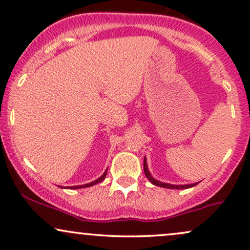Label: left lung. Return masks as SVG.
Wrapping results in <instances>:
<instances>
[{"mask_svg":"<svg viewBox=\"0 0 250 250\" xmlns=\"http://www.w3.org/2000/svg\"><path fill=\"white\" fill-rule=\"evenodd\" d=\"M144 171H145V175H146V177L148 178L149 182L154 186H158V187H162V188H167V189H189V188H192L197 186L198 183H193V184H184V186H176V184H169V183H162V182H160L158 180H155L152 175H150V172L148 170V167H147V162H146V158L144 159Z\"/></svg>","mask_w":250,"mask_h":250,"instance_id":"1","label":"left lung"}]
</instances>
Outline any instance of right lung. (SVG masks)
Returning a JSON list of instances; mask_svg holds the SVG:
<instances>
[{"mask_svg": "<svg viewBox=\"0 0 250 250\" xmlns=\"http://www.w3.org/2000/svg\"><path fill=\"white\" fill-rule=\"evenodd\" d=\"M106 171H107V169H106ZM106 171L104 172V174L102 175V176H101L100 178H97L96 181L91 182V183H88V184H83V186H75V187H70V189H81V188H89V187H91V186H95V184L100 183V182H102V181L104 180V178H105V176H106Z\"/></svg>", "mask_w": 250, "mask_h": 250, "instance_id": "right-lung-1", "label": "right lung"}]
</instances>
